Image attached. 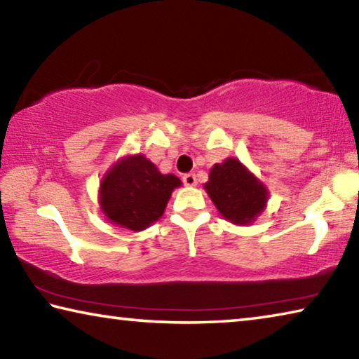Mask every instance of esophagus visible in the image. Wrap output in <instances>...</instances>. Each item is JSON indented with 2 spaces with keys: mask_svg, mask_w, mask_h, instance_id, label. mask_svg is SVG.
<instances>
[{
  "mask_svg": "<svg viewBox=\"0 0 359 359\" xmlns=\"http://www.w3.org/2000/svg\"><path fill=\"white\" fill-rule=\"evenodd\" d=\"M182 180H184V184L187 187H194V185H196V175H194L193 172L184 174V177H182Z\"/></svg>",
  "mask_w": 359,
  "mask_h": 359,
  "instance_id": "esophagus-1",
  "label": "esophagus"
}]
</instances>
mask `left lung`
I'll list each match as a JSON object with an SVG mask.
<instances>
[{
  "label": "left lung",
  "instance_id": "8db88e82",
  "mask_svg": "<svg viewBox=\"0 0 359 359\" xmlns=\"http://www.w3.org/2000/svg\"><path fill=\"white\" fill-rule=\"evenodd\" d=\"M204 188L220 214L236 224L253 222L267 201L266 188L236 158L212 168Z\"/></svg>",
  "mask_w": 359,
  "mask_h": 359
}]
</instances>
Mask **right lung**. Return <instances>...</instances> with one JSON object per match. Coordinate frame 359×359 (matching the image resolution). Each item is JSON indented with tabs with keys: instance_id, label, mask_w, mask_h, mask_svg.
I'll return each mask as SVG.
<instances>
[{
	"instance_id": "right-lung-1",
	"label": "right lung",
	"mask_w": 359,
	"mask_h": 359,
	"mask_svg": "<svg viewBox=\"0 0 359 359\" xmlns=\"http://www.w3.org/2000/svg\"><path fill=\"white\" fill-rule=\"evenodd\" d=\"M180 180L163 175L144 155L118 161L101 182V209L121 228L142 231L156 222Z\"/></svg>"
}]
</instances>
